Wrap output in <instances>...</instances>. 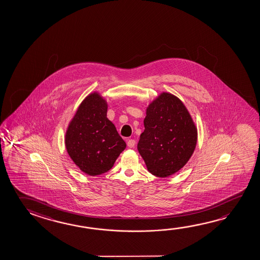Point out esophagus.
I'll return each mask as SVG.
<instances>
[{"instance_id":"esophagus-1","label":"esophagus","mask_w":260,"mask_h":260,"mask_svg":"<svg viewBox=\"0 0 260 260\" xmlns=\"http://www.w3.org/2000/svg\"><path fill=\"white\" fill-rule=\"evenodd\" d=\"M136 144V141H134V140H128V142H127V145H128V148H134V146Z\"/></svg>"}]
</instances>
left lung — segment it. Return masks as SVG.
<instances>
[{
    "label": "left lung",
    "instance_id": "obj_1",
    "mask_svg": "<svg viewBox=\"0 0 260 260\" xmlns=\"http://www.w3.org/2000/svg\"><path fill=\"white\" fill-rule=\"evenodd\" d=\"M138 150L148 171L166 178L182 169L196 148L198 132L183 103L163 92L149 104Z\"/></svg>",
    "mask_w": 260,
    "mask_h": 260
}]
</instances>
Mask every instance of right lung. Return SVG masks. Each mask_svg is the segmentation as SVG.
I'll return each mask as SVG.
<instances>
[{"instance_id":"obj_1","label":"right lung","mask_w":260,"mask_h":260,"mask_svg":"<svg viewBox=\"0 0 260 260\" xmlns=\"http://www.w3.org/2000/svg\"><path fill=\"white\" fill-rule=\"evenodd\" d=\"M106 101L97 92L88 95L69 124L65 146L81 171L97 176L110 171L126 143L107 118Z\"/></svg>"}]
</instances>
